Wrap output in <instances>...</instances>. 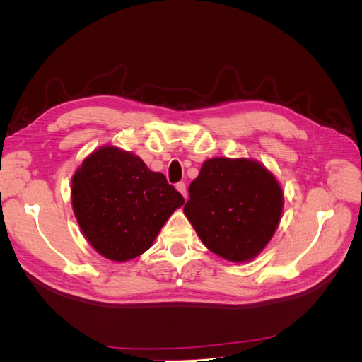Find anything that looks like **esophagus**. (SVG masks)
I'll list each match as a JSON object with an SVG mask.
<instances>
[{"instance_id": "esophagus-1", "label": "esophagus", "mask_w": 362, "mask_h": 362, "mask_svg": "<svg viewBox=\"0 0 362 362\" xmlns=\"http://www.w3.org/2000/svg\"><path fill=\"white\" fill-rule=\"evenodd\" d=\"M177 190L184 196L185 199H187V189H185V184L184 182H177Z\"/></svg>"}]
</instances>
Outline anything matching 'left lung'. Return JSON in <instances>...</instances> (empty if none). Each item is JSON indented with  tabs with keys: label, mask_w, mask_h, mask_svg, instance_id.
<instances>
[{
	"label": "left lung",
	"mask_w": 362,
	"mask_h": 362,
	"mask_svg": "<svg viewBox=\"0 0 362 362\" xmlns=\"http://www.w3.org/2000/svg\"><path fill=\"white\" fill-rule=\"evenodd\" d=\"M189 193L184 214L202 243L225 259L255 258L276 231L282 190L257 161L206 160Z\"/></svg>",
	"instance_id": "1"
}]
</instances>
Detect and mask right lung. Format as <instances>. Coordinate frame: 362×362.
Instances as JSON below:
<instances>
[{
    "instance_id": "right-lung-1",
    "label": "right lung",
    "mask_w": 362,
    "mask_h": 362,
    "mask_svg": "<svg viewBox=\"0 0 362 362\" xmlns=\"http://www.w3.org/2000/svg\"><path fill=\"white\" fill-rule=\"evenodd\" d=\"M182 204V194L163 173L115 146L93 152L72 178V206L81 231L113 261L144 254Z\"/></svg>"
}]
</instances>
